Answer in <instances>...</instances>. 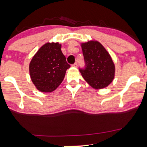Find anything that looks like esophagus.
Wrapping results in <instances>:
<instances>
[{
    "label": "esophagus",
    "mask_w": 147,
    "mask_h": 147,
    "mask_svg": "<svg viewBox=\"0 0 147 147\" xmlns=\"http://www.w3.org/2000/svg\"><path fill=\"white\" fill-rule=\"evenodd\" d=\"M72 67H75V68H77V66H78V65H77V63H74L73 65H72Z\"/></svg>",
    "instance_id": "esophagus-1"
}]
</instances>
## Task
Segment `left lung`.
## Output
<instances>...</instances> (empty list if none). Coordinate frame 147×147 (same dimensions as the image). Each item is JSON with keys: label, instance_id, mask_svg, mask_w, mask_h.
I'll return each mask as SVG.
<instances>
[{"label": "left lung", "instance_id": "8db88e82", "mask_svg": "<svg viewBox=\"0 0 147 147\" xmlns=\"http://www.w3.org/2000/svg\"><path fill=\"white\" fill-rule=\"evenodd\" d=\"M86 68L80 70L84 80L94 89H102L113 80L115 66L110 54L99 41L81 43Z\"/></svg>", "mask_w": 147, "mask_h": 147}]
</instances>
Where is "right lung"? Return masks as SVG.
<instances>
[{
	"instance_id": "obj_1",
	"label": "right lung",
	"mask_w": 147,
	"mask_h": 147,
	"mask_svg": "<svg viewBox=\"0 0 147 147\" xmlns=\"http://www.w3.org/2000/svg\"><path fill=\"white\" fill-rule=\"evenodd\" d=\"M61 44L48 42L38 49L29 65L32 82L38 90L50 92L63 82L70 65L62 53Z\"/></svg>"
}]
</instances>
